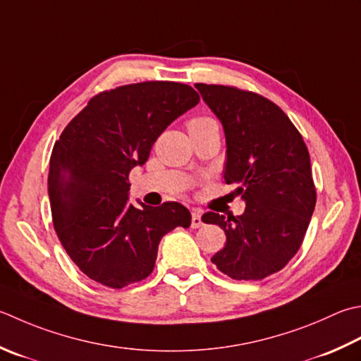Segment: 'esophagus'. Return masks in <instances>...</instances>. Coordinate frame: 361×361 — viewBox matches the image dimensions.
<instances>
[{
  "label": "esophagus",
  "instance_id": "esophagus-1",
  "mask_svg": "<svg viewBox=\"0 0 361 361\" xmlns=\"http://www.w3.org/2000/svg\"><path fill=\"white\" fill-rule=\"evenodd\" d=\"M202 211L200 209H192V221H190V227L192 228H199L202 227Z\"/></svg>",
  "mask_w": 361,
  "mask_h": 361
}]
</instances>
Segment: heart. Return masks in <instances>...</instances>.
Masks as SVG:
<instances>
[{"label": "heart", "mask_w": 361, "mask_h": 361, "mask_svg": "<svg viewBox=\"0 0 361 361\" xmlns=\"http://www.w3.org/2000/svg\"><path fill=\"white\" fill-rule=\"evenodd\" d=\"M213 125H217L214 118L204 117V116L194 117L188 122V130L192 131V130H197V128H204V126H213Z\"/></svg>", "instance_id": "obj_1"}]
</instances>
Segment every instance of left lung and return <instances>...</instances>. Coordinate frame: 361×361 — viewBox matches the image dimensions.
<instances>
[{
    "label": "left lung",
    "instance_id": "1",
    "mask_svg": "<svg viewBox=\"0 0 361 361\" xmlns=\"http://www.w3.org/2000/svg\"><path fill=\"white\" fill-rule=\"evenodd\" d=\"M195 87L224 125V180L245 200L241 216H202L227 236L211 261L235 280H263L298 253L313 216L316 186L308 148L289 117L266 97L222 84Z\"/></svg>",
    "mask_w": 361,
    "mask_h": 361
}]
</instances>
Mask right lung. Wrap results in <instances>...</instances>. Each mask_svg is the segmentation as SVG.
Masks as SVG:
<instances>
[{"instance_id":"1","label":"right lung","mask_w":361,"mask_h":361,"mask_svg":"<svg viewBox=\"0 0 361 361\" xmlns=\"http://www.w3.org/2000/svg\"><path fill=\"white\" fill-rule=\"evenodd\" d=\"M199 102L183 82L126 84L92 97L56 140L48 172L53 225L90 280L120 289L147 279L161 238L190 225L178 202L128 203V175L148 159L159 134Z\"/></svg>"}]
</instances>
